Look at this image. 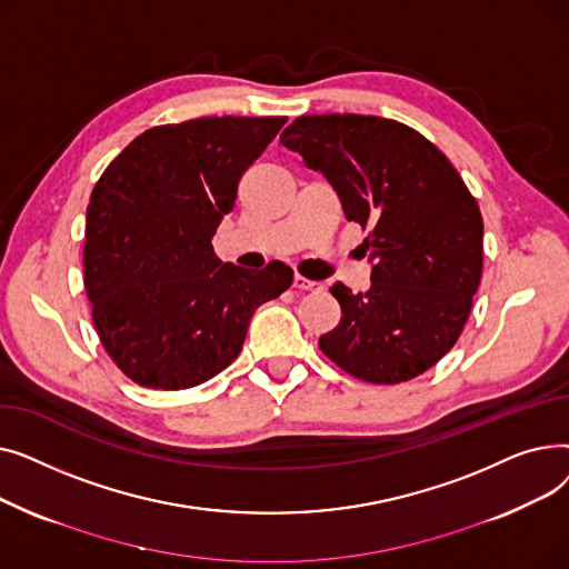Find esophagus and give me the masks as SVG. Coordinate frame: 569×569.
I'll use <instances>...</instances> for the list:
<instances>
[{
  "label": "esophagus",
  "instance_id": "obj_1",
  "mask_svg": "<svg viewBox=\"0 0 569 569\" xmlns=\"http://www.w3.org/2000/svg\"><path fill=\"white\" fill-rule=\"evenodd\" d=\"M292 288H295V290H300V292H309V290H320L322 286H320L318 281H311V279H307V277L295 274V279H292Z\"/></svg>",
  "mask_w": 569,
  "mask_h": 569
}]
</instances>
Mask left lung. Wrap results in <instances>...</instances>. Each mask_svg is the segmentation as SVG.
<instances>
[{"mask_svg": "<svg viewBox=\"0 0 569 569\" xmlns=\"http://www.w3.org/2000/svg\"><path fill=\"white\" fill-rule=\"evenodd\" d=\"M281 144L322 172L348 221L371 230V286L330 288L341 320L320 350L376 385L425 373L457 343L482 279L485 223L461 174L422 133L373 114L297 117Z\"/></svg>", "mask_w": 569, "mask_h": 569, "instance_id": "1", "label": "left lung"}]
</instances>
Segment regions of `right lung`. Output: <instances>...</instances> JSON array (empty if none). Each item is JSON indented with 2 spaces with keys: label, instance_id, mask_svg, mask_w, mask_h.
Masks as SVG:
<instances>
[{
  "label": "right lung",
  "instance_id": "obj_1",
  "mask_svg": "<svg viewBox=\"0 0 569 569\" xmlns=\"http://www.w3.org/2000/svg\"><path fill=\"white\" fill-rule=\"evenodd\" d=\"M286 117H200L140 133L87 204L84 290L112 362L152 390L214 378L242 350L253 311L292 283L221 262L212 237L239 179Z\"/></svg>",
  "mask_w": 569,
  "mask_h": 569
}]
</instances>
